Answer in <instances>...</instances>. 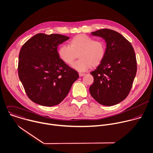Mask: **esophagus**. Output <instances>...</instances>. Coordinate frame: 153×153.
<instances>
[{
    "instance_id": "obj_1",
    "label": "esophagus",
    "mask_w": 153,
    "mask_h": 153,
    "mask_svg": "<svg viewBox=\"0 0 153 153\" xmlns=\"http://www.w3.org/2000/svg\"><path fill=\"white\" fill-rule=\"evenodd\" d=\"M84 75H85V74H84V73H79V76H84Z\"/></svg>"
}]
</instances>
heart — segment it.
Here are the masks:
<instances>
[{
  "label": "heart",
  "mask_w": 153,
  "mask_h": 153,
  "mask_svg": "<svg viewBox=\"0 0 153 153\" xmlns=\"http://www.w3.org/2000/svg\"><path fill=\"white\" fill-rule=\"evenodd\" d=\"M79 53V60L73 67L81 72L85 71L91 66L98 65L105 54V45L100 40H95L85 34L74 36L69 42V45L60 46L58 53L64 63L71 65Z\"/></svg>",
  "instance_id": "1"
}]
</instances>
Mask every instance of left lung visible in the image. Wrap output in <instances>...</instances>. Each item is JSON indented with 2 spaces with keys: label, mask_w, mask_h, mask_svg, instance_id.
Listing matches in <instances>:
<instances>
[{
  "label": "left lung",
  "mask_w": 153,
  "mask_h": 153,
  "mask_svg": "<svg viewBox=\"0 0 153 153\" xmlns=\"http://www.w3.org/2000/svg\"><path fill=\"white\" fill-rule=\"evenodd\" d=\"M91 35L103 38L107 48L102 62L90 72L94 81L90 94L101 105H114L125 100L131 89L137 72L135 52L130 42L115 30L102 29Z\"/></svg>",
  "instance_id": "8db88e82"
}]
</instances>
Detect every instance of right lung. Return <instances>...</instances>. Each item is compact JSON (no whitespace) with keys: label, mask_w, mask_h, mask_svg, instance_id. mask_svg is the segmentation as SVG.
<instances>
[{"label":"right lung","mask_w":153,"mask_h":153,"mask_svg":"<svg viewBox=\"0 0 153 153\" xmlns=\"http://www.w3.org/2000/svg\"><path fill=\"white\" fill-rule=\"evenodd\" d=\"M69 39L58 34L40 33L22 47L18 74L27 97L46 107L59 104L68 95L78 73L59 57V44Z\"/></svg>","instance_id":"obj_1"}]
</instances>
